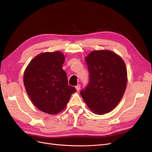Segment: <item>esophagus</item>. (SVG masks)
<instances>
[{
    "label": "esophagus",
    "instance_id": "34e87169",
    "mask_svg": "<svg viewBox=\"0 0 152 152\" xmlns=\"http://www.w3.org/2000/svg\"><path fill=\"white\" fill-rule=\"evenodd\" d=\"M80 84H78L77 86H76V89H77V91L79 92L80 91Z\"/></svg>",
    "mask_w": 152,
    "mask_h": 152
}]
</instances>
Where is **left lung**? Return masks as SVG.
<instances>
[{
	"instance_id": "obj_1",
	"label": "left lung",
	"mask_w": 152,
	"mask_h": 152,
	"mask_svg": "<svg viewBox=\"0 0 152 152\" xmlns=\"http://www.w3.org/2000/svg\"><path fill=\"white\" fill-rule=\"evenodd\" d=\"M85 60L89 72V82L80 95L92 112L109 113L121 102L126 89V64L116 53L109 50H93Z\"/></svg>"
}]
</instances>
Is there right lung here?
I'll list each match as a JSON object with an SVG mask.
<instances>
[{"label":"right lung","mask_w":152,"mask_h":152,"mask_svg":"<svg viewBox=\"0 0 152 152\" xmlns=\"http://www.w3.org/2000/svg\"><path fill=\"white\" fill-rule=\"evenodd\" d=\"M65 59L59 51L41 53L31 59L24 72V86L32 103L50 115L61 112L76 91L68 84L62 68Z\"/></svg>","instance_id":"1"}]
</instances>
